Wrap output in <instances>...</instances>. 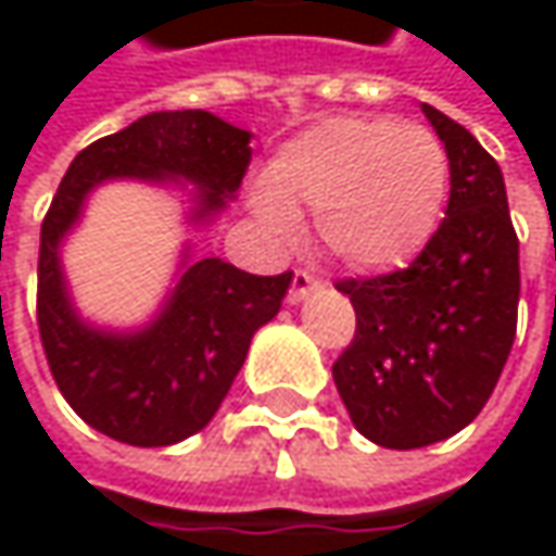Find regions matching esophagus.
I'll use <instances>...</instances> for the list:
<instances>
[{
    "label": "esophagus",
    "instance_id": "34e87169",
    "mask_svg": "<svg viewBox=\"0 0 556 556\" xmlns=\"http://www.w3.org/2000/svg\"><path fill=\"white\" fill-rule=\"evenodd\" d=\"M315 289H318V279L312 277L308 270H295V274H292V286H289V302L299 305V302H305Z\"/></svg>",
    "mask_w": 556,
    "mask_h": 556
}]
</instances>
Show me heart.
Listing matches in <instances>:
<instances>
[{
    "instance_id": "obj_1",
    "label": "heart",
    "mask_w": 556,
    "mask_h": 556,
    "mask_svg": "<svg viewBox=\"0 0 556 556\" xmlns=\"http://www.w3.org/2000/svg\"><path fill=\"white\" fill-rule=\"evenodd\" d=\"M451 189L447 151L425 125L328 118L286 144L251 195L257 222L289 238L312 212L321 248L357 270H392L434 238Z\"/></svg>"
}]
</instances>
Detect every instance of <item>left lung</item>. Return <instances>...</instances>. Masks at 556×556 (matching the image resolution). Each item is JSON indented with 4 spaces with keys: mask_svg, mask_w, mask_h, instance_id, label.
<instances>
[{
    "mask_svg": "<svg viewBox=\"0 0 556 556\" xmlns=\"http://www.w3.org/2000/svg\"><path fill=\"white\" fill-rule=\"evenodd\" d=\"M421 112L451 164L444 222L408 270L338 282L357 331L334 387L354 428L392 451L444 441L480 415L515 341L521 286L500 164L464 125Z\"/></svg>",
    "mask_w": 556,
    "mask_h": 556,
    "instance_id": "1",
    "label": "left lung"
}]
</instances>
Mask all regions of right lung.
<instances>
[{"label":"right lung","instance_id":"1","mask_svg":"<svg viewBox=\"0 0 556 556\" xmlns=\"http://www.w3.org/2000/svg\"><path fill=\"white\" fill-rule=\"evenodd\" d=\"M251 131L202 109L151 112L73 157L41 225L38 328L56 387L96 431L167 447L202 431L244 367L251 338L274 321L292 274L254 277L186 241L161 308L135 328L89 321L63 274V241L89 195L118 179L182 192L186 225L208 228L238 199Z\"/></svg>","mask_w":556,"mask_h":556}]
</instances>
